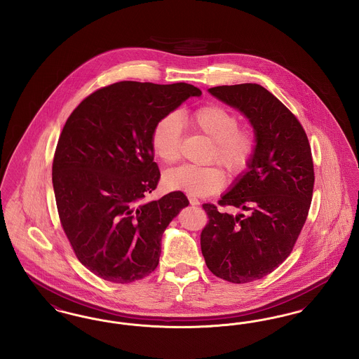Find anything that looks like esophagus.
I'll return each instance as SVG.
<instances>
[{
	"instance_id": "obj_1",
	"label": "esophagus",
	"mask_w": 359,
	"mask_h": 359,
	"mask_svg": "<svg viewBox=\"0 0 359 359\" xmlns=\"http://www.w3.org/2000/svg\"><path fill=\"white\" fill-rule=\"evenodd\" d=\"M188 201H189V203H191L192 205H201L199 199H198V198H195V196H192V195H188Z\"/></svg>"
}]
</instances>
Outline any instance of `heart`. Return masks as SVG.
Returning <instances> with one entry per match:
<instances>
[{
    "instance_id": "obj_1",
    "label": "heart",
    "mask_w": 359,
    "mask_h": 359,
    "mask_svg": "<svg viewBox=\"0 0 359 359\" xmlns=\"http://www.w3.org/2000/svg\"><path fill=\"white\" fill-rule=\"evenodd\" d=\"M182 125L212 141L207 156L208 163H219L231 175L243 171L257 151V135L250 126H239L237 113L227 107L210 103L191 113L167 114L157 121L151 135L154 154L164 164H173L182 154ZM226 182L224 173L215 165H183L164 176L170 189L189 195L205 196L217 192Z\"/></svg>"
}]
</instances>
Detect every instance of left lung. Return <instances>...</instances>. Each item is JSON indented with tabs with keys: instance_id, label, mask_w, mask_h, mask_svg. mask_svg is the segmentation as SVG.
Here are the masks:
<instances>
[{
	"instance_id": "obj_1",
	"label": "left lung",
	"mask_w": 359,
	"mask_h": 359,
	"mask_svg": "<svg viewBox=\"0 0 359 359\" xmlns=\"http://www.w3.org/2000/svg\"><path fill=\"white\" fill-rule=\"evenodd\" d=\"M208 91L242 111L257 135L249 170L218 202L243 214L205 203L208 222L201 233L207 268L229 283L245 284L272 273L299 238L313 192L312 154L302 123L265 87L242 83Z\"/></svg>"
}]
</instances>
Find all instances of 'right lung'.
I'll return each mask as SVG.
<instances>
[{"instance_id":"1","label":"right lung","mask_w":359,"mask_h":359,"mask_svg":"<svg viewBox=\"0 0 359 359\" xmlns=\"http://www.w3.org/2000/svg\"><path fill=\"white\" fill-rule=\"evenodd\" d=\"M201 94L188 83L125 81L86 97L66 121L52 163L59 219L75 256L103 280L129 284L157 268L163 233L188 199L173 191L145 202L160 179L151 135Z\"/></svg>"}]
</instances>
